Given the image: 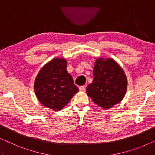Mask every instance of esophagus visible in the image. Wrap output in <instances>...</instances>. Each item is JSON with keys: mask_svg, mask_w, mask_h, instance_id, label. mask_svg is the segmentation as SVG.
I'll return each mask as SVG.
<instances>
[{"mask_svg": "<svg viewBox=\"0 0 155 155\" xmlns=\"http://www.w3.org/2000/svg\"><path fill=\"white\" fill-rule=\"evenodd\" d=\"M79 90H80V91H82V92H84L86 90V87L84 85L80 86V87H79Z\"/></svg>", "mask_w": 155, "mask_h": 155, "instance_id": "esophagus-1", "label": "esophagus"}]
</instances>
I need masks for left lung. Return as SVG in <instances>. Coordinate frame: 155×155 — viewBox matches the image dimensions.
I'll list each match as a JSON object with an SVG mask.
<instances>
[{
	"label": "left lung",
	"mask_w": 155,
	"mask_h": 155,
	"mask_svg": "<svg viewBox=\"0 0 155 155\" xmlns=\"http://www.w3.org/2000/svg\"><path fill=\"white\" fill-rule=\"evenodd\" d=\"M93 74L94 80L86 91L97 105L108 109L124 99L128 81L124 70L114 59H97Z\"/></svg>",
	"instance_id": "left-lung-1"
}]
</instances>
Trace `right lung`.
I'll use <instances>...</instances> for the list:
<instances>
[{"mask_svg":"<svg viewBox=\"0 0 155 155\" xmlns=\"http://www.w3.org/2000/svg\"><path fill=\"white\" fill-rule=\"evenodd\" d=\"M64 58H54L41 68L34 84L38 100L44 107L60 111L79 90L67 72Z\"/></svg>","mask_w":155,"mask_h":155,"instance_id":"add662e5","label":"right lung"}]
</instances>
